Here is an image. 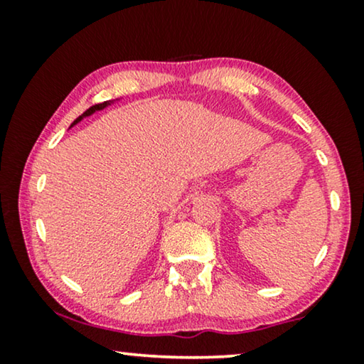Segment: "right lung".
<instances>
[{
	"label": "right lung",
	"instance_id": "right-lung-1",
	"mask_svg": "<svg viewBox=\"0 0 364 364\" xmlns=\"http://www.w3.org/2000/svg\"><path fill=\"white\" fill-rule=\"evenodd\" d=\"M106 106H109V102H107V101H106V102H101V104H94V106L89 107L87 111L82 114V116H79V117L76 119V121H74V122L71 124V126H74V124H77L79 121H81L82 117H86V116H91V114H92V112H96V111H101V109H104V107H106Z\"/></svg>",
	"mask_w": 364,
	"mask_h": 364
}]
</instances>
